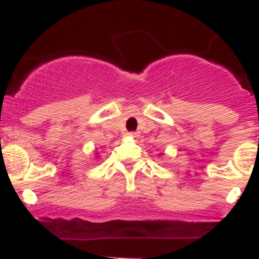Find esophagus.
Here are the masks:
<instances>
[{
  "mask_svg": "<svg viewBox=\"0 0 259 259\" xmlns=\"http://www.w3.org/2000/svg\"><path fill=\"white\" fill-rule=\"evenodd\" d=\"M130 136H132V138H135V136H136V134H135V132H131V134H130Z\"/></svg>",
  "mask_w": 259,
  "mask_h": 259,
  "instance_id": "obj_1",
  "label": "esophagus"
}]
</instances>
